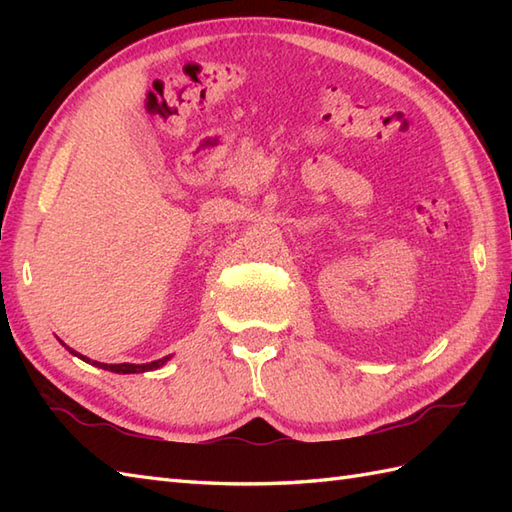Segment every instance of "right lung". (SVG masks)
Returning <instances> with one entry per match:
<instances>
[{"label":"right lung","mask_w":512,"mask_h":512,"mask_svg":"<svg viewBox=\"0 0 512 512\" xmlns=\"http://www.w3.org/2000/svg\"><path fill=\"white\" fill-rule=\"evenodd\" d=\"M63 343V341H61ZM65 345V343H63ZM65 350H68L70 354H74V356H79L81 361H85V363H90V365H94V367H101V369H107V372H114V374H143V372H151V369H160L162 365H165L169 358H171V354L169 356H165V358H158V361H151V363H140V365H136V363H118V365H107V363H99V361H90L88 356H83V354H79V352H74L72 347H68L65 345Z\"/></svg>","instance_id":"1"}]
</instances>
